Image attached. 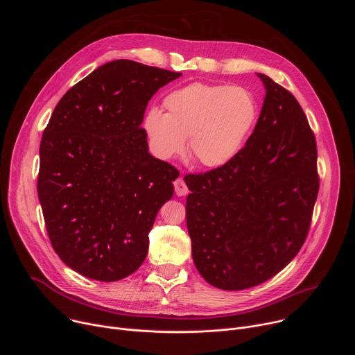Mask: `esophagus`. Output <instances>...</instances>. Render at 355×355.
Listing matches in <instances>:
<instances>
[{
	"label": "esophagus",
	"instance_id": "1",
	"mask_svg": "<svg viewBox=\"0 0 355 355\" xmlns=\"http://www.w3.org/2000/svg\"><path fill=\"white\" fill-rule=\"evenodd\" d=\"M174 188H175V193L178 196H185L188 193V187L185 185V182L181 178L174 182Z\"/></svg>",
	"mask_w": 355,
	"mask_h": 355
}]
</instances>
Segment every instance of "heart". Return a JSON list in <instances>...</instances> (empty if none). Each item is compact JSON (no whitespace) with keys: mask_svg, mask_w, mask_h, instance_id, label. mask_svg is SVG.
<instances>
[{"mask_svg":"<svg viewBox=\"0 0 355 355\" xmlns=\"http://www.w3.org/2000/svg\"><path fill=\"white\" fill-rule=\"evenodd\" d=\"M166 114L150 110L143 128L151 151L162 160L180 156L185 148L204 168L227 166L239 153L257 119V101L240 85L192 83L170 92Z\"/></svg>","mask_w":355,"mask_h":355,"instance_id":"obj_1","label":"heart"}]
</instances>
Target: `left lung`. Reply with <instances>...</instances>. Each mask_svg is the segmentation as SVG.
Here are the masks:
<instances>
[{
  "mask_svg": "<svg viewBox=\"0 0 355 355\" xmlns=\"http://www.w3.org/2000/svg\"><path fill=\"white\" fill-rule=\"evenodd\" d=\"M254 130L220 168L184 181L192 260L207 282L241 291L285 268L305 241L319 191L315 135L295 96L268 76Z\"/></svg>",
  "mask_w": 355,
  "mask_h": 355,
  "instance_id": "8db88e82",
  "label": "left lung"
}]
</instances>
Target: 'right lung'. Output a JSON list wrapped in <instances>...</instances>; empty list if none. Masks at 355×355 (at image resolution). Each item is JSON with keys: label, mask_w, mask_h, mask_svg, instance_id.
Wrapping results in <instances>:
<instances>
[{"label": "right lung", "mask_w": 355, "mask_h": 355, "mask_svg": "<svg viewBox=\"0 0 355 355\" xmlns=\"http://www.w3.org/2000/svg\"><path fill=\"white\" fill-rule=\"evenodd\" d=\"M180 76L114 60L70 88L50 116L37 195L49 239L73 271L114 282L143 264L180 173L148 153L141 122L150 98Z\"/></svg>", "instance_id": "1"}]
</instances>
